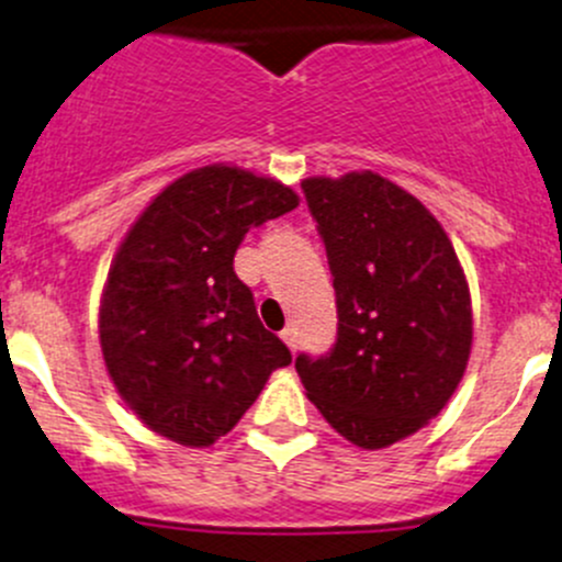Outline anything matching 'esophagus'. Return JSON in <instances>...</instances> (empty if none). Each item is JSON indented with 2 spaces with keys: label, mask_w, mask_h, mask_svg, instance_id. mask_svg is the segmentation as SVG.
Masks as SVG:
<instances>
[{
  "label": "esophagus",
  "mask_w": 562,
  "mask_h": 562,
  "mask_svg": "<svg viewBox=\"0 0 562 562\" xmlns=\"http://www.w3.org/2000/svg\"><path fill=\"white\" fill-rule=\"evenodd\" d=\"M282 339H285V345L291 348V353H296V348H299V331H296V328L288 326L285 331H282Z\"/></svg>",
  "instance_id": "34e87169"
}]
</instances>
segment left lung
Returning <instances> with one entry per match:
<instances>
[{
    "label": "left lung",
    "instance_id": "8db88e82",
    "mask_svg": "<svg viewBox=\"0 0 562 562\" xmlns=\"http://www.w3.org/2000/svg\"><path fill=\"white\" fill-rule=\"evenodd\" d=\"M337 293V339L299 353L307 396L342 438L386 449L438 416L473 342L454 247L422 201L383 176L304 179Z\"/></svg>",
    "mask_w": 562,
    "mask_h": 562
}]
</instances>
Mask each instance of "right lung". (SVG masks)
I'll list each match as a JSON object with an SVG mask.
<instances>
[{"label": "right lung", "mask_w": 562, "mask_h": 562, "mask_svg": "<svg viewBox=\"0 0 562 562\" xmlns=\"http://www.w3.org/2000/svg\"><path fill=\"white\" fill-rule=\"evenodd\" d=\"M296 206L280 181L206 166L168 184L130 228L108 271L100 345L113 386L146 427L212 446L271 372L291 364L234 255L249 228Z\"/></svg>", "instance_id": "add662e5"}]
</instances>
